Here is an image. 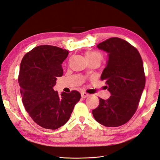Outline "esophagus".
Here are the masks:
<instances>
[{
  "label": "esophagus",
  "instance_id": "obj_1",
  "mask_svg": "<svg viewBox=\"0 0 160 160\" xmlns=\"http://www.w3.org/2000/svg\"><path fill=\"white\" fill-rule=\"evenodd\" d=\"M81 98L83 99H85L86 98H88V96H89V95L88 93H85V92H81Z\"/></svg>",
  "mask_w": 160,
  "mask_h": 160
}]
</instances>
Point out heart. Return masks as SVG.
I'll return each instance as SVG.
<instances>
[{
  "label": "heart",
  "mask_w": 160,
  "mask_h": 160,
  "mask_svg": "<svg viewBox=\"0 0 160 160\" xmlns=\"http://www.w3.org/2000/svg\"><path fill=\"white\" fill-rule=\"evenodd\" d=\"M85 57L88 61L98 60L101 62V59H102V55L100 52L97 51H89L85 53Z\"/></svg>",
  "instance_id": "1"
}]
</instances>
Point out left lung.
I'll return each mask as SVG.
<instances>
[{
  "mask_svg": "<svg viewBox=\"0 0 160 160\" xmlns=\"http://www.w3.org/2000/svg\"><path fill=\"white\" fill-rule=\"evenodd\" d=\"M97 47L108 53L101 78L111 95L107 100L99 98V105L92 113L100 124L118 127L137 110L146 84L143 61L138 51L122 38H110Z\"/></svg>",
  "mask_w": 160,
  "mask_h": 160,
  "instance_id": "obj_1",
  "label": "left lung"
}]
</instances>
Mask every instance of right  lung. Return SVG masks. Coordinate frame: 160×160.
<instances>
[{"instance_id": "obj_1", "label": "right lung", "mask_w": 160, "mask_h": 160, "mask_svg": "<svg viewBox=\"0 0 160 160\" xmlns=\"http://www.w3.org/2000/svg\"><path fill=\"white\" fill-rule=\"evenodd\" d=\"M68 54L59 47L41 45L21 61L18 80L22 103L34 122L45 129H56L65 124L81 98L77 91L59 94L53 89L57 77L63 74L62 63Z\"/></svg>"}]
</instances>
